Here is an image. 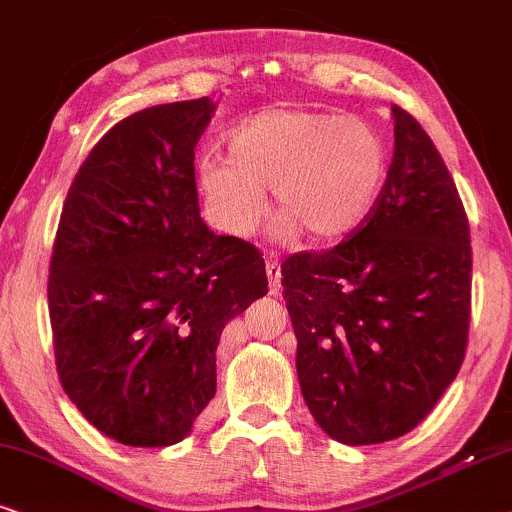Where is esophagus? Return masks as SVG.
<instances>
[{
    "mask_svg": "<svg viewBox=\"0 0 512 512\" xmlns=\"http://www.w3.org/2000/svg\"><path fill=\"white\" fill-rule=\"evenodd\" d=\"M267 276L271 281V293H278V281H281V262H278V257H274V255L267 257Z\"/></svg>",
    "mask_w": 512,
    "mask_h": 512,
    "instance_id": "34e87169",
    "label": "esophagus"
}]
</instances>
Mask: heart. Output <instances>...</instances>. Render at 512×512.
<instances>
[{
  "mask_svg": "<svg viewBox=\"0 0 512 512\" xmlns=\"http://www.w3.org/2000/svg\"><path fill=\"white\" fill-rule=\"evenodd\" d=\"M229 155L198 160L196 184L210 217L243 234L271 189V217L300 243L357 231L385 189L390 155L371 125L338 113L264 108L226 134Z\"/></svg>",
  "mask_w": 512,
  "mask_h": 512,
  "instance_id": "obj_1",
  "label": "heart"
}]
</instances>
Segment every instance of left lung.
<instances>
[{
  "label": "left lung",
  "instance_id": "obj_1",
  "mask_svg": "<svg viewBox=\"0 0 512 512\" xmlns=\"http://www.w3.org/2000/svg\"><path fill=\"white\" fill-rule=\"evenodd\" d=\"M392 118V165L366 222L333 250L281 264L302 397L352 446L416 428L468 347V217L425 129L399 106Z\"/></svg>",
  "mask_w": 512,
  "mask_h": 512
}]
</instances>
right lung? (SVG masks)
Wrapping results in <instances>:
<instances>
[{
    "instance_id": "add662e5",
    "label": "right lung",
    "mask_w": 512,
    "mask_h": 512,
    "mask_svg": "<svg viewBox=\"0 0 512 512\" xmlns=\"http://www.w3.org/2000/svg\"><path fill=\"white\" fill-rule=\"evenodd\" d=\"M208 96L103 134L63 203L49 264L56 371L96 430L170 446L217 392L224 326L267 295L260 250L200 219L193 148Z\"/></svg>"
}]
</instances>
